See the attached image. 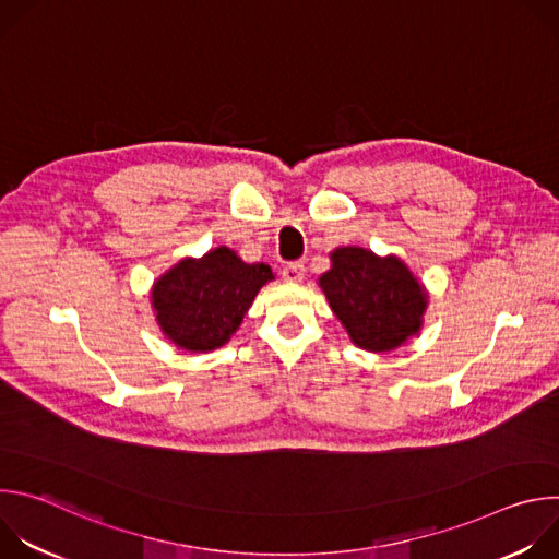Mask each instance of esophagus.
<instances>
[{
  "instance_id": "34e87169",
  "label": "esophagus",
  "mask_w": 559,
  "mask_h": 559,
  "mask_svg": "<svg viewBox=\"0 0 559 559\" xmlns=\"http://www.w3.org/2000/svg\"><path fill=\"white\" fill-rule=\"evenodd\" d=\"M283 278H285L287 283H302V278H305V265H302V261H294V263L285 265V267H283Z\"/></svg>"
}]
</instances>
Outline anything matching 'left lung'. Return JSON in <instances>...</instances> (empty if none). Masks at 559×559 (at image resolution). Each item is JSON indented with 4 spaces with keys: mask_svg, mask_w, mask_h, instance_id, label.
I'll use <instances>...</instances> for the list:
<instances>
[{
    "mask_svg": "<svg viewBox=\"0 0 559 559\" xmlns=\"http://www.w3.org/2000/svg\"><path fill=\"white\" fill-rule=\"evenodd\" d=\"M330 257L332 270L318 285L354 345L391 352L420 332L427 292L401 259L362 248H338Z\"/></svg>",
    "mask_w": 559,
    "mask_h": 559,
    "instance_id": "8db88e82",
    "label": "left lung"
}]
</instances>
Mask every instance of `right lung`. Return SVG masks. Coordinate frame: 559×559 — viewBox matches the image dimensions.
I'll return each mask as SVG.
<instances>
[{"label":"right lung","mask_w":559,"mask_h":559,"mask_svg":"<svg viewBox=\"0 0 559 559\" xmlns=\"http://www.w3.org/2000/svg\"><path fill=\"white\" fill-rule=\"evenodd\" d=\"M272 278L270 265L243 263L223 246L201 259H183L152 287L156 323L186 352L218 349L231 338L259 289Z\"/></svg>","instance_id":"right-lung-1"}]
</instances>
